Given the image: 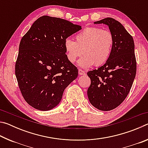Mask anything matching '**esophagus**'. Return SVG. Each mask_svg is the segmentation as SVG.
I'll use <instances>...</instances> for the list:
<instances>
[{"label": "esophagus", "instance_id": "34e87169", "mask_svg": "<svg viewBox=\"0 0 148 148\" xmlns=\"http://www.w3.org/2000/svg\"><path fill=\"white\" fill-rule=\"evenodd\" d=\"M78 73L79 75H85L86 74V72H85L82 69H78Z\"/></svg>", "mask_w": 148, "mask_h": 148}]
</instances>
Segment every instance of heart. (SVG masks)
I'll return each instance as SVG.
<instances>
[{
	"mask_svg": "<svg viewBox=\"0 0 148 148\" xmlns=\"http://www.w3.org/2000/svg\"><path fill=\"white\" fill-rule=\"evenodd\" d=\"M75 42L66 39L64 47L69 61L74 63L77 58L85 55L78 64L88 68L95 64L99 66L104 64L111 56L115 38L109 30L100 27H87L74 37Z\"/></svg>",
	"mask_w": 148,
	"mask_h": 148,
	"instance_id": "heart-1",
	"label": "heart"
}]
</instances>
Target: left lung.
I'll return each mask as SVG.
<instances>
[{
    "mask_svg": "<svg viewBox=\"0 0 148 148\" xmlns=\"http://www.w3.org/2000/svg\"><path fill=\"white\" fill-rule=\"evenodd\" d=\"M94 23L107 25L115 42L106 63L87 72L91 79L87 96L96 108L110 111L123 102L133 84L136 73L134 44L132 36L117 20L107 17Z\"/></svg>",
    "mask_w": 148,
    "mask_h": 148,
    "instance_id": "8db88e82",
    "label": "left lung"
}]
</instances>
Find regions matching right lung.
<instances>
[{"instance_id":"obj_1","label":"right lung","mask_w":148,"mask_h":148,"mask_svg":"<svg viewBox=\"0 0 148 148\" xmlns=\"http://www.w3.org/2000/svg\"><path fill=\"white\" fill-rule=\"evenodd\" d=\"M81 29L67 20L44 16L22 37L15 74L22 96L34 108L46 111L56 107L77 77L78 70L67 59L64 44Z\"/></svg>"}]
</instances>
